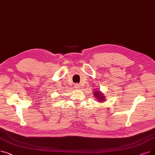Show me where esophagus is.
I'll list each match as a JSON object with an SVG mask.
<instances>
[{"instance_id":"34e87169","label":"esophagus","mask_w":155,"mask_h":155,"mask_svg":"<svg viewBox=\"0 0 155 155\" xmlns=\"http://www.w3.org/2000/svg\"><path fill=\"white\" fill-rule=\"evenodd\" d=\"M75 88L76 89H79V88H80V84H76L75 85Z\"/></svg>"}]
</instances>
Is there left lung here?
<instances>
[{"instance_id": "obj_1", "label": "left lung", "mask_w": 155, "mask_h": 155, "mask_svg": "<svg viewBox=\"0 0 155 155\" xmlns=\"http://www.w3.org/2000/svg\"><path fill=\"white\" fill-rule=\"evenodd\" d=\"M94 97L96 99V101H97V102H102L106 101V99H105V96L104 95L102 92L99 91L98 89L94 91Z\"/></svg>"}]
</instances>
